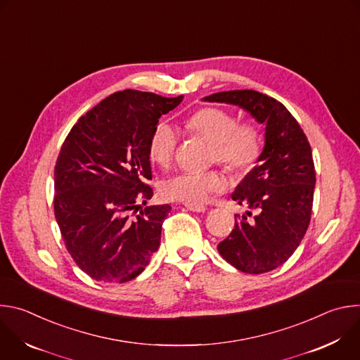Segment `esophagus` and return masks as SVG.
Masks as SVG:
<instances>
[{"mask_svg":"<svg viewBox=\"0 0 360 360\" xmlns=\"http://www.w3.org/2000/svg\"><path fill=\"white\" fill-rule=\"evenodd\" d=\"M185 208L188 211H192V212H205V211H207V207H205V205H195V203H185Z\"/></svg>","mask_w":360,"mask_h":360,"instance_id":"1","label":"esophagus"}]
</instances>
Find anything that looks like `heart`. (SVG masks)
<instances>
[{
    "label": "heart",
    "instance_id": "heart-1",
    "mask_svg": "<svg viewBox=\"0 0 360 360\" xmlns=\"http://www.w3.org/2000/svg\"><path fill=\"white\" fill-rule=\"evenodd\" d=\"M189 125L214 143V158L233 171H246L258 161L261 153V136L250 124H238L236 118L219 108H203L193 114ZM178 143L176 129L160 121L153 127L148 152L152 162L161 167L171 164ZM226 178L218 171L181 172L161 185V193L169 200L185 203H202L212 193L226 188Z\"/></svg>",
    "mask_w": 360,
    "mask_h": 360
}]
</instances>
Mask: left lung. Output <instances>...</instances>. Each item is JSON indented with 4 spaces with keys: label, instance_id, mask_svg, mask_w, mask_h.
<instances>
[{
    "label": "left lung",
    "instance_id": "8db88e82",
    "mask_svg": "<svg viewBox=\"0 0 360 360\" xmlns=\"http://www.w3.org/2000/svg\"><path fill=\"white\" fill-rule=\"evenodd\" d=\"M203 101L224 102L265 124V146L232 193L249 208L218 245L222 258L245 274H265L285 264L311 222L316 182L312 149L283 104L253 89L217 92Z\"/></svg>",
    "mask_w": 360,
    "mask_h": 360
}]
</instances>
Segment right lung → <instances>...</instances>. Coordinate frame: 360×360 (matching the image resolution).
I'll return each instance as SVG.
<instances>
[{
    "instance_id": "right-lung-1",
    "label": "right lung",
    "mask_w": 360,
    "mask_h": 360,
    "mask_svg": "<svg viewBox=\"0 0 360 360\" xmlns=\"http://www.w3.org/2000/svg\"><path fill=\"white\" fill-rule=\"evenodd\" d=\"M125 89L102 99L72 127L54 171V212L67 250L92 279L124 283L149 264L169 205L131 215L153 192L148 142L182 101Z\"/></svg>"
}]
</instances>
